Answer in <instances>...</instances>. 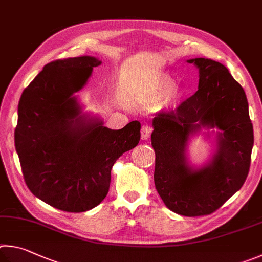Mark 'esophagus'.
I'll return each instance as SVG.
<instances>
[{
	"mask_svg": "<svg viewBox=\"0 0 262 262\" xmlns=\"http://www.w3.org/2000/svg\"><path fill=\"white\" fill-rule=\"evenodd\" d=\"M150 135H152V127L149 125H143L141 126V139L147 140Z\"/></svg>",
	"mask_w": 262,
	"mask_h": 262,
	"instance_id": "34e87169",
	"label": "esophagus"
}]
</instances>
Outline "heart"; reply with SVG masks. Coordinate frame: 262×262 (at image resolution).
Masks as SVG:
<instances>
[{
	"label": "heart",
	"mask_w": 262,
	"mask_h": 262,
	"mask_svg": "<svg viewBox=\"0 0 262 262\" xmlns=\"http://www.w3.org/2000/svg\"><path fill=\"white\" fill-rule=\"evenodd\" d=\"M175 87V80L167 75H160L150 78L137 87L134 100L143 105H150L170 93Z\"/></svg>",
	"instance_id": "obj_1"
}]
</instances>
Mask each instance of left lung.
<instances>
[{
  "label": "left lung",
  "mask_w": 262,
  "mask_h": 262,
  "mask_svg": "<svg viewBox=\"0 0 262 262\" xmlns=\"http://www.w3.org/2000/svg\"><path fill=\"white\" fill-rule=\"evenodd\" d=\"M199 70L198 91L169 113L153 118L154 183L167 207L184 216L215 212L244 184L250 170L253 125L243 87L223 64L187 59ZM216 127L217 148L210 161L192 167L186 155L191 136Z\"/></svg>",
  "instance_id": "obj_1"
}]
</instances>
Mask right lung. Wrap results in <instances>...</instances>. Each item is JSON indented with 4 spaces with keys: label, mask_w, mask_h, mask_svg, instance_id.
I'll use <instances>...</instances> for the list:
<instances>
[{
    "label": "right lung",
    "mask_w": 262,
    "mask_h": 262,
    "mask_svg": "<svg viewBox=\"0 0 262 262\" xmlns=\"http://www.w3.org/2000/svg\"><path fill=\"white\" fill-rule=\"evenodd\" d=\"M101 63L80 56L46 64L18 103L15 146L26 185L66 212L96 207L109 191L114 163L140 140L138 121L112 130L82 113L75 93Z\"/></svg>",
    "instance_id": "right-lung-1"
}]
</instances>
